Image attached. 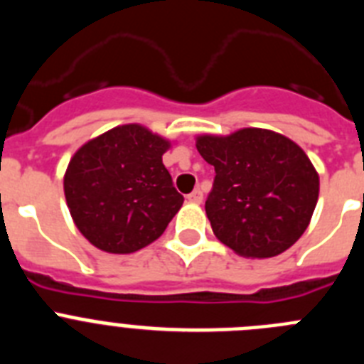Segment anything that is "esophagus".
<instances>
[{
  "mask_svg": "<svg viewBox=\"0 0 364 364\" xmlns=\"http://www.w3.org/2000/svg\"><path fill=\"white\" fill-rule=\"evenodd\" d=\"M188 200L193 202V204H200V202H202V191H200V189H195L193 193H189Z\"/></svg>",
  "mask_w": 364,
  "mask_h": 364,
  "instance_id": "1",
  "label": "esophagus"
}]
</instances>
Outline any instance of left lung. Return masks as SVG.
Returning a JSON list of instances; mask_svg holds the SVG:
<instances>
[{"instance_id": "obj_1", "label": "left lung", "mask_w": 364, "mask_h": 364, "mask_svg": "<svg viewBox=\"0 0 364 364\" xmlns=\"http://www.w3.org/2000/svg\"><path fill=\"white\" fill-rule=\"evenodd\" d=\"M197 149L217 173L205 215L222 244L246 259H268L301 239L319 198V173L294 140L244 127L198 134Z\"/></svg>"}]
</instances>
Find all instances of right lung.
Masks as SVG:
<instances>
[{
	"instance_id": "1",
	"label": "right lung",
	"mask_w": 364,
	"mask_h": 364,
	"mask_svg": "<svg viewBox=\"0 0 364 364\" xmlns=\"http://www.w3.org/2000/svg\"><path fill=\"white\" fill-rule=\"evenodd\" d=\"M169 147L144 125L124 124L73 154L63 191L74 224L92 246L127 255L166 231L184 202L162 164Z\"/></svg>"
}]
</instances>
